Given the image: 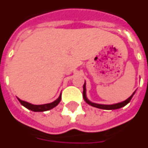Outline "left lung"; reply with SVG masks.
I'll return each mask as SVG.
<instances>
[{
	"instance_id": "left-lung-1",
	"label": "left lung",
	"mask_w": 148,
	"mask_h": 148,
	"mask_svg": "<svg viewBox=\"0 0 148 148\" xmlns=\"http://www.w3.org/2000/svg\"><path fill=\"white\" fill-rule=\"evenodd\" d=\"M87 89H86V82L84 84V91H83V96H84V99L85 100V102H87V104H89L91 106H94V107H96V108L99 109H102V110H117V109H120L121 107H124L125 106H126L128 103H129L130 101H131L132 98L134 95V94L136 91H134L131 96L128 98V99L125 100V101H122V102H117V103H114V104H111V105H104V104H99V103H95V102H90L89 99H87Z\"/></svg>"
}]
</instances>
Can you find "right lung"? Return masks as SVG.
Returning <instances> with one entry per match:
<instances>
[{
  "label": "right lung",
  "mask_w": 148,
  "mask_h": 148,
  "mask_svg": "<svg viewBox=\"0 0 148 148\" xmlns=\"http://www.w3.org/2000/svg\"><path fill=\"white\" fill-rule=\"evenodd\" d=\"M17 99L19 101V102L22 104V106H23L24 107L30 110L34 111V112H43V111L49 110L51 109L54 108L55 106H57L59 104V102H61V93L60 94L59 97L55 101H53V102H50V103L42 104V105H34V104H31L30 102L23 101L21 99H19V98H17Z\"/></svg>",
  "instance_id": "1"
}]
</instances>
